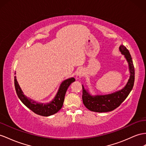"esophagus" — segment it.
Returning <instances> with one entry per match:
<instances>
[{
    "label": "esophagus",
    "mask_w": 146,
    "mask_h": 146,
    "mask_svg": "<svg viewBox=\"0 0 146 146\" xmlns=\"http://www.w3.org/2000/svg\"><path fill=\"white\" fill-rule=\"evenodd\" d=\"M84 71L83 70H80L79 72H78V73H77V76H78V77H82V76H84Z\"/></svg>",
    "instance_id": "1"
}]
</instances>
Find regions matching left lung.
<instances>
[{
	"mask_svg": "<svg viewBox=\"0 0 146 146\" xmlns=\"http://www.w3.org/2000/svg\"><path fill=\"white\" fill-rule=\"evenodd\" d=\"M119 48L125 55L129 64L131 74L128 83L121 91L111 94L96 96H91L83 86L82 99L84 105L89 110L96 112H107L113 110L121 105L132 90L134 83V68L131 56L129 50L123 45H121Z\"/></svg>",
	"mask_w": 146,
	"mask_h": 146,
	"instance_id": "left-lung-1",
	"label": "left lung"
}]
</instances>
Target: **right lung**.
<instances>
[{
  "instance_id": "right-lung-1",
  "label": "right lung",
  "mask_w": 146,
  "mask_h": 146,
  "mask_svg": "<svg viewBox=\"0 0 146 146\" xmlns=\"http://www.w3.org/2000/svg\"><path fill=\"white\" fill-rule=\"evenodd\" d=\"M14 78L16 92L21 101L34 113L40 116H43V117H48V116L54 115L57 113L62 109L67 89L73 82L75 81L74 78L65 80L60 85V87L59 88V90L55 99L49 104H44L36 103L35 101L27 98V97L23 94V91H21L16 79V76H15Z\"/></svg>"
}]
</instances>
